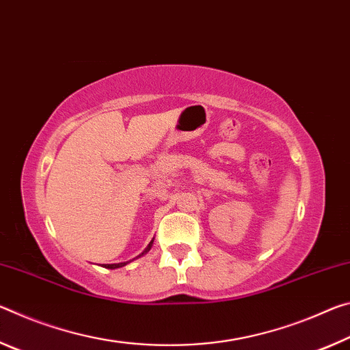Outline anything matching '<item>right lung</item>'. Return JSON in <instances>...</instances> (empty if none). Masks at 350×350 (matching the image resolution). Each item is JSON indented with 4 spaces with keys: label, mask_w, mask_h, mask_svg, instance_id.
<instances>
[{
    "label": "right lung",
    "mask_w": 350,
    "mask_h": 350,
    "mask_svg": "<svg viewBox=\"0 0 350 350\" xmlns=\"http://www.w3.org/2000/svg\"><path fill=\"white\" fill-rule=\"evenodd\" d=\"M152 243H153V240H152L150 243H148V246H147V248L144 250V253H142V254H146L147 251L152 248ZM142 254H141V256H142ZM127 263H129V262H121V263H108V265H105V268H111V270H114V268H121V267H124V265H127Z\"/></svg>",
    "instance_id": "obj_1"
}]
</instances>
